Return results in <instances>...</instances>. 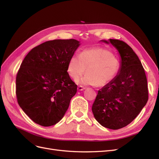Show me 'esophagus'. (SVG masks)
<instances>
[{"label": "esophagus", "instance_id": "obj_1", "mask_svg": "<svg viewBox=\"0 0 159 159\" xmlns=\"http://www.w3.org/2000/svg\"><path fill=\"white\" fill-rule=\"evenodd\" d=\"M85 88H84V87H83V86H78V90L79 91H83V90H84Z\"/></svg>", "mask_w": 159, "mask_h": 159}]
</instances>
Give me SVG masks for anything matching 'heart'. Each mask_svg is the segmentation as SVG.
<instances>
[{
    "label": "heart",
    "mask_w": 159,
    "mask_h": 159,
    "mask_svg": "<svg viewBox=\"0 0 159 159\" xmlns=\"http://www.w3.org/2000/svg\"><path fill=\"white\" fill-rule=\"evenodd\" d=\"M121 63L111 52L103 48H92L74 54L68 61L67 71L72 79L86 74L77 82L83 85L103 87L111 82L118 75Z\"/></svg>",
    "instance_id": "b5f03b06"
}]
</instances>
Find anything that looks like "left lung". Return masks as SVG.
<instances>
[{"instance_id": "obj_1", "label": "left lung", "mask_w": 159, "mask_h": 159, "mask_svg": "<svg viewBox=\"0 0 159 159\" xmlns=\"http://www.w3.org/2000/svg\"><path fill=\"white\" fill-rule=\"evenodd\" d=\"M109 41L121 56V69L114 80L98 91L92 112L102 126L116 130L137 117L147 102L148 91L145 70L133 49L123 41Z\"/></svg>"}]
</instances>
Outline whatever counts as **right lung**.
I'll return each instance as SVG.
<instances>
[{
	"label": "right lung",
	"instance_id": "1",
	"mask_svg": "<svg viewBox=\"0 0 159 159\" xmlns=\"http://www.w3.org/2000/svg\"><path fill=\"white\" fill-rule=\"evenodd\" d=\"M79 43L74 39L42 43L29 52L18 71V103L34 122L41 126L58 123L77 92V85L67 68Z\"/></svg>",
	"mask_w": 159,
	"mask_h": 159
}]
</instances>
